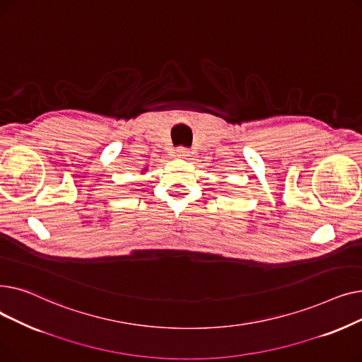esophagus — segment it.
Wrapping results in <instances>:
<instances>
[{
  "mask_svg": "<svg viewBox=\"0 0 362 362\" xmlns=\"http://www.w3.org/2000/svg\"><path fill=\"white\" fill-rule=\"evenodd\" d=\"M176 152H177V157H179V158H187L189 156H191V152H189V149L185 148V146L177 148Z\"/></svg>",
  "mask_w": 362,
  "mask_h": 362,
  "instance_id": "1",
  "label": "esophagus"
}]
</instances>
